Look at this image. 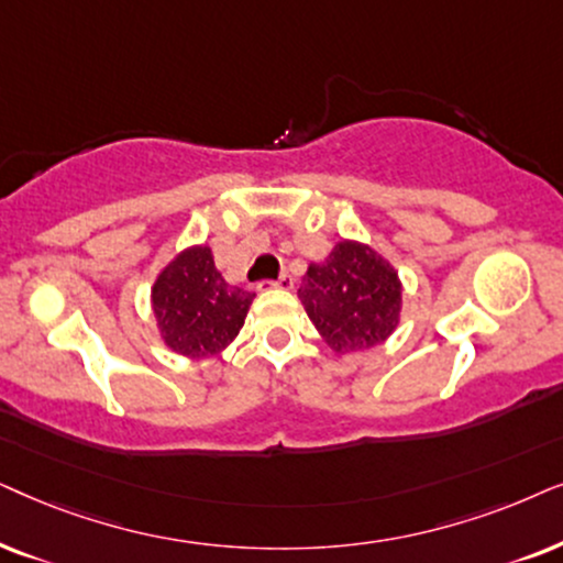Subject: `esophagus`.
Wrapping results in <instances>:
<instances>
[{"instance_id": "esophagus-1", "label": "esophagus", "mask_w": 563, "mask_h": 563, "mask_svg": "<svg viewBox=\"0 0 563 563\" xmlns=\"http://www.w3.org/2000/svg\"><path fill=\"white\" fill-rule=\"evenodd\" d=\"M265 288L290 290V288H294V277H290L288 273H283L280 277H277V280H265V283H260V286H257V290H265Z\"/></svg>"}]
</instances>
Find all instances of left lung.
<instances>
[{
    "label": "left lung",
    "instance_id": "1",
    "mask_svg": "<svg viewBox=\"0 0 563 563\" xmlns=\"http://www.w3.org/2000/svg\"><path fill=\"white\" fill-rule=\"evenodd\" d=\"M298 298L336 355L378 347L399 327V273L373 246L350 239L324 262H311Z\"/></svg>",
    "mask_w": 563,
    "mask_h": 563
}]
</instances>
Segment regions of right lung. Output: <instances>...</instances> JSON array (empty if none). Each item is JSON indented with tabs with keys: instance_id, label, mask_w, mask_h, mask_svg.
<instances>
[{
	"instance_id": "add662e5",
	"label": "right lung",
	"mask_w": 563,
	"mask_h": 563,
	"mask_svg": "<svg viewBox=\"0 0 563 563\" xmlns=\"http://www.w3.org/2000/svg\"><path fill=\"white\" fill-rule=\"evenodd\" d=\"M254 294L231 286L213 265L211 246L179 252L152 288V309L164 344L185 357H211L234 342Z\"/></svg>"
}]
</instances>
